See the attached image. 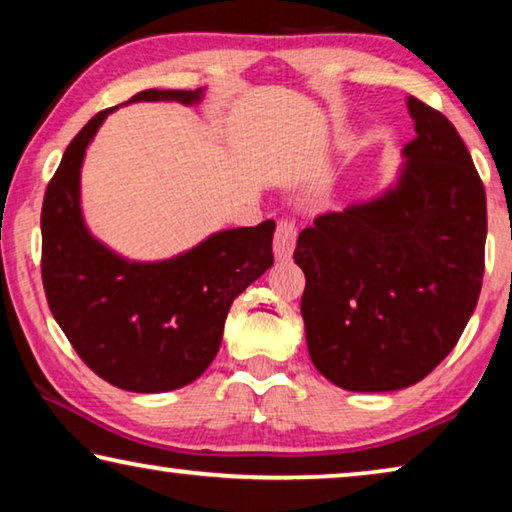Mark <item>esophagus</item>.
<instances>
[{"mask_svg":"<svg viewBox=\"0 0 512 512\" xmlns=\"http://www.w3.org/2000/svg\"><path fill=\"white\" fill-rule=\"evenodd\" d=\"M296 236H299V230L292 220L282 218L276 225V234H273V253H276V259L285 262V259L292 257L294 246H296Z\"/></svg>","mask_w":512,"mask_h":512,"instance_id":"esophagus-1","label":"esophagus"}]
</instances>
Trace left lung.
<instances>
[{"label":"left lung","instance_id":"left-lung-1","mask_svg":"<svg viewBox=\"0 0 512 512\" xmlns=\"http://www.w3.org/2000/svg\"><path fill=\"white\" fill-rule=\"evenodd\" d=\"M407 108L416 137L395 188L317 216L294 250L310 358L345 391H398L430 375L483 287V181L444 114L414 96Z\"/></svg>","mask_w":512,"mask_h":512}]
</instances>
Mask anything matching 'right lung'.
I'll use <instances>...</instances> for the list:
<instances>
[{
    "mask_svg": "<svg viewBox=\"0 0 512 512\" xmlns=\"http://www.w3.org/2000/svg\"><path fill=\"white\" fill-rule=\"evenodd\" d=\"M202 89H147L135 101L197 103ZM103 110L73 137L50 179L41 211V276L52 317L98 377L133 393L174 391L218 354L232 301L273 266L264 220L211 234L165 262L114 255L89 234L80 211V167Z\"/></svg>",
    "mask_w": 512,
    "mask_h": 512,
    "instance_id": "add662e5",
    "label": "right lung"
}]
</instances>
